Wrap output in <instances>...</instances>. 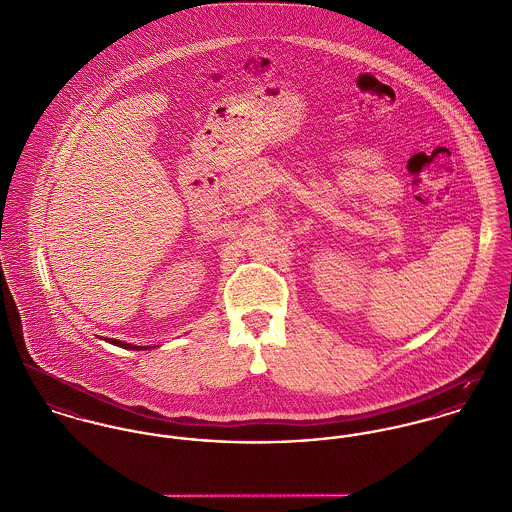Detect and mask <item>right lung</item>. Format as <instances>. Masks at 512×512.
I'll return each instance as SVG.
<instances>
[{"label": "right lung", "mask_w": 512, "mask_h": 512, "mask_svg": "<svg viewBox=\"0 0 512 512\" xmlns=\"http://www.w3.org/2000/svg\"><path fill=\"white\" fill-rule=\"evenodd\" d=\"M108 343H114L117 347H123V349H135V351H141V349H153V345H133V343H125V341L119 340H106Z\"/></svg>", "instance_id": "obj_1"}]
</instances>
